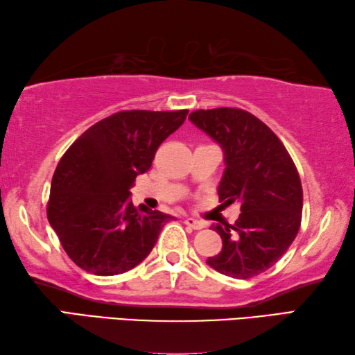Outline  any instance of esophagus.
I'll list each match as a JSON object with an SVG mask.
<instances>
[{
  "label": "esophagus",
  "mask_w": 355,
  "mask_h": 355,
  "mask_svg": "<svg viewBox=\"0 0 355 355\" xmlns=\"http://www.w3.org/2000/svg\"><path fill=\"white\" fill-rule=\"evenodd\" d=\"M184 225H187V226L192 227V229H196V231H200V229H203V227H205V223H203V221L196 220V218H192V217H187V218H184Z\"/></svg>",
  "instance_id": "obj_1"
}]
</instances>
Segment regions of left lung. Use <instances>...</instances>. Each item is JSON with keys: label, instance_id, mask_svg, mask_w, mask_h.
<instances>
[{"label": "left lung", "instance_id": "left-lung-1", "mask_svg": "<svg viewBox=\"0 0 355 355\" xmlns=\"http://www.w3.org/2000/svg\"><path fill=\"white\" fill-rule=\"evenodd\" d=\"M189 120L225 155L218 184L223 205H240L235 225H212L223 240L207 265L232 279H251L274 266L297 237L303 189L293 158L265 123L237 107L196 110Z\"/></svg>", "mask_w": 355, "mask_h": 355}]
</instances>
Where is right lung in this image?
<instances>
[{"instance_id":"obj_1","label":"right lung","mask_w":355,"mask_h":355,"mask_svg":"<svg viewBox=\"0 0 355 355\" xmlns=\"http://www.w3.org/2000/svg\"><path fill=\"white\" fill-rule=\"evenodd\" d=\"M189 110H121L76 138L55 169L47 220L76 266L95 275L130 270L148 257L173 217L132 203L158 146Z\"/></svg>"}]
</instances>
